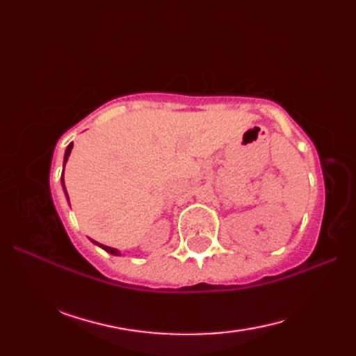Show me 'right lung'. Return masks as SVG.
I'll list each match as a JSON object with an SVG mask.
<instances>
[{
    "label": "right lung",
    "mask_w": 356,
    "mask_h": 356,
    "mask_svg": "<svg viewBox=\"0 0 356 356\" xmlns=\"http://www.w3.org/2000/svg\"><path fill=\"white\" fill-rule=\"evenodd\" d=\"M72 148H73V143H70L69 147H67V149H65V156H64V166H65V162H67V159H69V156H70V153H72ZM63 174H64V171H63ZM63 185H64V176H63ZM64 190H65V185H64ZM65 195H67V199H69V194H67V191H65ZM95 241V240H93ZM96 243V241H95ZM96 245H99V243H96ZM102 249H105V251L107 252H110V254H113V255H119V251L118 249H115V248H110V246H105V245H99Z\"/></svg>",
    "instance_id": "add662e5"
}]
</instances>
